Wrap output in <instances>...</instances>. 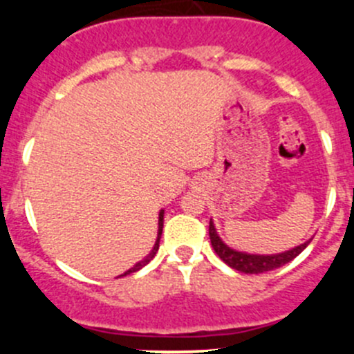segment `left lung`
<instances>
[{"label":"left lung","mask_w":354,"mask_h":354,"mask_svg":"<svg viewBox=\"0 0 354 354\" xmlns=\"http://www.w3.org/2000/svg\"><path fill=\"white\" fill-rule=\"evenodd\" d=\"M209 236L214 252L219 255V259L223 260L224 263H227L231 269H236L245 274H262L274 269H279L284 263L291 262L295 257H298L310 243V241H305V243L295 246L292 250H288V252L283 253H274V255H255V253L238 252V250H233L231 246H227L223 240H221L216 227H214L212 219H210L209 223Z\"/></svg>","instance_id":"left-lung-1"}]
</instances>
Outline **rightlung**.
<instances>
[{"mask_svg": "<svg viewBox=\"0 0 354 354\" xmlns=\"http://www.w3.org/2000/svg\"><path fill=\"white\" fill-rule=\"evenodd\" d=\"M162 224H164V210H160L159 212V230H157V240H156V243H154V248L151 250V253H149L147 257H145L144 260H140V262H137L135 263L133 267H131V269H128L127 272H123L121 274L120 277H123V276H128V274H131V272H137V270H140L142 267L144 266H147L149 262H151L152 259H154V255L157 253V250H159V240H160V234H162Z\"/></svg>", "mask_w": 354, "mask_h": 354, "instance_id": "1", "label": "right lung"}]
</instances>
